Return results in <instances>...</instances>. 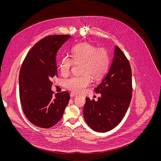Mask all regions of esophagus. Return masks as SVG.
I'll use <instances>...</instances> for the list:
<instances>
[{
	"instance_id": "esophagus-1",
	"label": "esophagus",
	"mask_w": 161,
	"mask_h": 161,
	"mask_svg": "<svg viewBox=\"0 0 161 161\" xmlns=\"http://www.w3.org/2000/svg\"><path fill=\"white\" fill-rule=\"evenodd\" d=\"M70 96H71V97H74L77 96V94H75L74 93H71L70 94Z\"/></svg>"
}]
</instances>
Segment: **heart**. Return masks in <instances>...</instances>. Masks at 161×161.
Here are the masks:
<instances>
[{
    "label": "heart",
    "mask_w": 161,
    "mask_h": 161,
    "mask_svg": "<svg viewBox=\"0 0 161 161\" xmlns=\"http://www.w3.org/2000/svg\"><path fill=\"white\" fill-rule=\"evenodd\" d=\"M71 58L64 56L59 61V69L62 76L70 73L75 64H81L78 76H73L65 82L67 89L75 93L83 92L91 83V77L99 80L107 72L109 58L107 51L104 48H97L94 45L87 42L80 43L71 48Z\"/></svg>",
    "instance_id": "obj_1"
}]
</instances>
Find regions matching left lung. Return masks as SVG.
<instances>
[{"label":"left lung","instance_id":"left-lung-1","mask_svg":"<svg viewBox=\"0 0 161 161\" xmlns=\"http://www.w3.org/2000/svg\"><path fill=\"white\" fill-rule=\"evenodd\" d=\"M132 72L129 60L119 47L108 73L94 88L98 100L86 97L83 116L88 126L98 132H108L123 119L132 98Z\"/></svg>","mask_w":161,"mask_h":161}]
</instances>
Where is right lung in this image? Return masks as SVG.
Returning a JSON list of instances; mask_svg holds the SVG:
<instances>
[{
    "mask_svg": "<svg viewBox=\"0 0 161 161\" xmlns=\"http://www.w3.org/2000/svg\"><path fill=\"white\" fill-rule=\"evenodd\" d=\"M69 35H53L37 42L27 55L19 75V99L27 119L41 128H50L62 117L70 95H53L52 80L58 75L56 56Z\"/></svg>",
    "mask_w": 161,
    "mask_h": 161,
    "instance_id": "1",
    "label": "right lung"
}]
</instances>
